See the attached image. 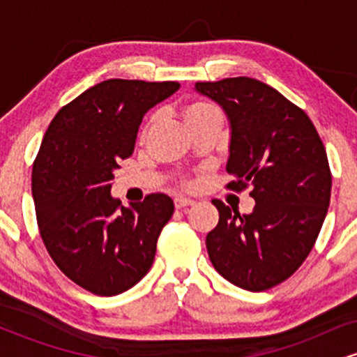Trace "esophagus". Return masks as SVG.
<instances>
[{
  "instance_id": "34e87169",
  "label": "esophagus",
  "mask_w": 357,
  "mask_h": 357,
  "mask_svg": "<svg viewBox=\"0 0 357 357\" xmlns=\"http://www.w3.org/2000/svg\"><path fill=\"white\" fill-rule=\"evenodd\" d=\"M191 204H195V202L190 198H183V196H178V198H174V208L176 210H181L184 206H191Z\"/></svg>"
}]
</instances>
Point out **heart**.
Returning <instances> with one entry per match:
<instances>
[{"label": "heart", "mask_w": 357, "mask_h": 357, "mask_svg": "<svg viewBox=\"0 0 357 357\" xmlns=\"http://www.w3.org/2000/svg\"><path fill=\"white\" fill-rule=\"evenodd\" d=\"M181 117L184 121V124L188 126V129H195V127L204 124V122L210 121H221V114L220 110L211 104V102L202 100V99H195V100H188L186 104L181 105ZM154 117L151 116L147 121L144 122L141 129V137L144 139L146 134L149 132L151 126H153Z\"/></svg>", "instance_id": "heart-1"}]
</instances>
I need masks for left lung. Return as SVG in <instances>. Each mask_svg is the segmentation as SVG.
Instances as JSON below:
<instances>
[{
  "label": "left lung",
  "instance_id": "1",
  "mask_svg": "<svg viewBox=\"0 0 357 357\" xmlns=\"http://www.w3.org/2000/svg\"><path fill=\"white\" fill-rule=\"evenodd\" d=\"M230 122L228 174L233 191L252 188L248 215L213 199L220 220L206 236L221 277L261 292L292 275L312 250L331 202L329 161L307 114L280 92L250 77L196 82Z\"/></svg>",
  "mask_w": 357,
  "mask_h": 357
}]
</instances>
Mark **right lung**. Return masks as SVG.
Returning a JSON list of instances; mask_svg holds the SVG:
<instances>
[{
  "instance_id": "obj_1",
  "label": "right lung",
  "mask_w": 357,
  "mask_h": 357,
  "mask_svg": "<svg viewBox=\"0 0 357 357\" xmlns=\"http://www.w3.org/2000/svg\"><path fill=\"white\" fill-rule=\"evenodd\" d=\"M178 82L110 79L59 110L31 173L40 235L61 272L96 296H117L149 272L169 196L129 208L110 196L114 171L132 155L142 117L173 96Z\"/></svg>"
}]
</instances>
